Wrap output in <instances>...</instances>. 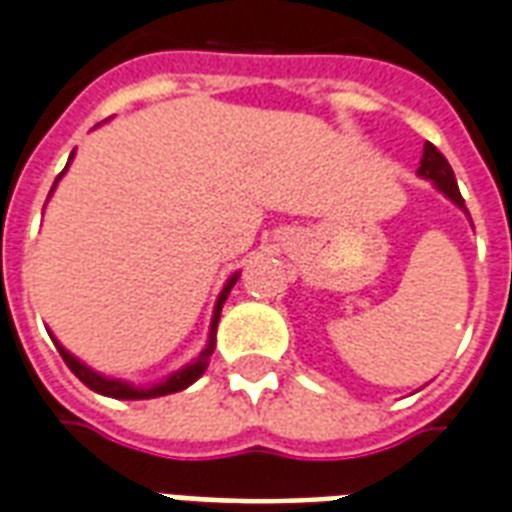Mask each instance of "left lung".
<instances>
[{"label":"left lung","mask_w":512,"mask_h":512,"mask_svg":"<svg viewBox=\"0 0 512 512\" xmlns=\"http://www.w3.org/2000/svg\"><path fill=\"white\" fill-rule=\"evenodd\" d=\"M422 179L433 181L438 190L447 195L452 204H458L463 212H466V204H463V195L458 190V181H455V173L449 168L447 157L438 151L433 143H424V154H422V162H419V170H416Z\"/></svg>","instance_id":"8db88e82"}]
</instances>
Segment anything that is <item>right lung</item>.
<instances>
[{"instance_id": "1", "label": "right lung", "mask_w": 512, "mask_h": 512, "mask_svg": "<svg viewBox=\"0 0 512 512\" xmlns=\"http://www.w3.org/2000/svg\"><path fill=\"white\" fill-rule=\"evenodd\" d=\"M71 159H74V154L68 157V165H71ZM68 165H65V170H68ZM63 170V173H65ZM60 173V176H63ZM57 176V179H60ZM54 187H57V181H54ZM52 187V190H54ZM239 273H234L231 278L226 281V286H223V292H220V297H217L215 303V314H212V328H209V342H206V347L201 350V355L192 361V364H187L184 369H179V372H173V375H168L165 380H159V383H154V386H148V389H140V386H132V383H126V380H115V378H104V375H99V372H93L90 366H85L76 355H71L68 350H65L63 344L57 342L52 336L54 347H57V353L63 355V361L68 364V369L74 372L76 378L82 380L88 389L99 391V394H104V397H115V400H151V397H165V394H173V391H181L187 389V386H192L195 380L201 378L206 372V366H209V358H212V353H215V333H217V320H220V311H223V303H226L228 292H231V286L237 284Z\"/></svg>"}]
</instances>
